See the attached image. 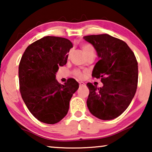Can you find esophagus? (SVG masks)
I'll use <instances>...</instances> for the list:
<instances>
[{
  "label": "esophagus",
  "instance_id": "esophagus-1",
  "mask_svg": "<svg viewBox=\"0 0 152 152\" xmlns=\"http://www.w3.org/2000/svg\"><path fill=\"white\" fill-rule=\"evenodd\" d=\"M79 84H80V86H85V83L82 82H79Z\"/></svg>",
  "mask_w": 152,
  "mask_h": 152
}]
</instances>
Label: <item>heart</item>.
<instances>
[{
    "mask_svg": "<svg viewBox=\"0 0 152 152\" xmlns=\"http://www.w3.org/2000/svg\"><path fill=\"white\" fill-rule=\"evenodd\" d=\"M82 50H83V51H84V53L85 54V55H86V54H88L89 53H94V48H93V46H91V45L89 44L83 45ZM73 73L75 75V76L77 77L80 78V79H82L84 77V74L83 73V72H81L80 70H74Z\"/></svg>",
    "mask_w": 152,
    "mask_h": 152,
    "instance_id": "heart-1",
    "label": "heart"
}]
</instances>
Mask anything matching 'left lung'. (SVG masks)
Returning <instances> with one entry per match:
<instances>
[{
	"label": "left lung",
	"instance_id": "8db88e82",
	"mask_svg": "<svg viewBox=\"0 0 152 152\" xmlns=\"http://www.w3.org/2000/svg\"><path fill=\"white\" fill-rule=\"evenodd\" d=\"M84 39L93 45L99 60L92 76L100 78L103 86L91 83L87 107L91 114L103 120L118 117L130 104L138 86V62L124 41L107 34L89 35Z\"/></svg>",
	"mask_w": 152,
	"mask_h": 152
}]
</instances>
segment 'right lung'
<instances>
[{
	"label": "right lung",
	"instance_id": "right-lung-1",
	"mask_svg": "<svg viewBox=\"0 0 152 152\" xmlns=\"http://www.w3.org/2000/svg\"><path fill=\"white\" fill-rule=\"evenodd\" d=\"M70 41L44 37L28 45L18 66L20 93L30 113L39 121L53 124L65 117L73 93L79 88L70 78L64 84L56 80L59 66L67 63Z\"/></svg>",
	"mask_w": 152,
	"mask_h": 152
}]
</instances>
